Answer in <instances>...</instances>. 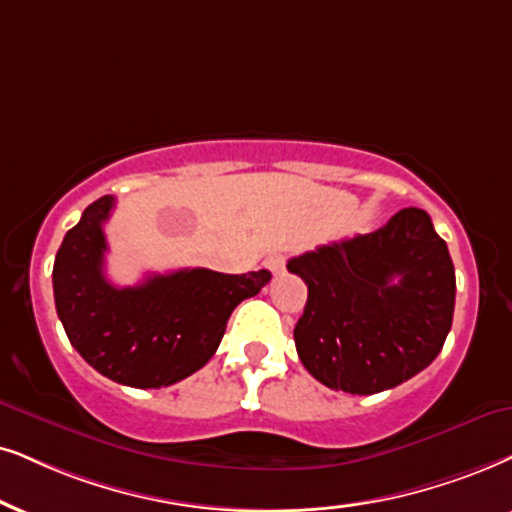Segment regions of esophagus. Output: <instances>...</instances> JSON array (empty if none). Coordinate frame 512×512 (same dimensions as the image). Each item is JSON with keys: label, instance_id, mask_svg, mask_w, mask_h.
Instances as JSON below:
<instances>
[{"label": "esophagus", "instance_id": "1", "mask_svg": "<svg viewBox=\"0 0 512 512\" xmlns=\"http://www.w3.org/2000/svg\"><path fill=\"white\" fill-rule=\"evenodd\" d=\"M264 264H267V269L274 271V274H281L283 267H286V255H283V252H269Z\"/></svg>", "mask_w": 512, "mask_h": 512}]
</instances>
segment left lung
<instances>
[{
    "label": "left lung",
    "mask_w": 512,
    "mask_h": 512,
    "mask_svg": "<svg viewBox=\"0 0 512 512\" xmlns=\"http://www.w3.org/2000/svg\"><path fill=\"white\" fill-rule=\"evenodd\" d=\"M288 271L309 290L293 333L297 354L331 390H390L442 352L456 271L425 210L404 208L373 234L297 255Z\"/></svg>",
    "instance_id": "left-lung-1"
}]
</instances>
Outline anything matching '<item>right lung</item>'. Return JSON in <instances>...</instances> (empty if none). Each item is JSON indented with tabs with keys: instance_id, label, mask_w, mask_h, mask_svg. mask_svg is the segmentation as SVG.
<instances>
[{
	"instance_id": "add662e5",
	"label": "right lung",
	"mask_w": 512,
	"mask_h": 512,
	"mask_svg": "<svg viewBox=\"0 0 512 512\" xmlns=\"http://www.w3.org/2000/svg\"><path fill=\"white\" fill-rule=\"evenodd\" d=\"M113 205V196L94 200L56 252L58 319L70 345L106 378L141 390L174 385L208 364L231 312L260 293L271 274L179 269L139 286H113L103 271V224Z\"/></svg>"
}]
</instances>
